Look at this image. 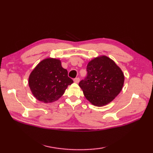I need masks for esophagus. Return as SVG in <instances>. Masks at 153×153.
<instances>
[{
	"label": "esophagus",
	"mask_w": 153,
	"mask_h": 153,
	"mask_svg": "<svg viewBox=\"0 0 153 153\" xmlns=\"http://www.w3.org/2000/svg\"><path fill=\"white\" fill-rule=\"evenodd\" d=\"M74 82L76 83H78L79 82V77H76V78H75L74 79Z\"/></svg>",
	"instance_id": "1"
}]
</instances>
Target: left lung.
<instances>
[{
    "instance_id": "obj_1",
    "label": "left lung",
    "mask_w": 153,
    "mask_h": 153,
    "mask_svg": "<svg viewBox=\"0 0 153 153\" xmlns=\"http://www.w3.org/2000/svg\"><path fill=\"white\" fill-rule=\"evenodd\" d=\"M87 76L79 83L85 98L97 106L112 102L122 89L124 75L120 68L106 56L91 60L87 66Z\"/></svg>"
}]
</instances>
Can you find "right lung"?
Masks as SVG:
<instances>
[{"mask_svg": "<svg viewBox=\"0 0 153 153\" xmlns=\"http://www.w3.org/2000/svg\"><path fill=\"white\" fill-rule=\"evenodd\" d=\"M74 82L68 71L56 58L41 61L29 77V86L33 96L45 103L53 102L63 95L68 85Z\"/></svg>", "mask_w": 153, "mask_h": 153, "instance_id": "1", "label": "right lung"}]
</instances>
